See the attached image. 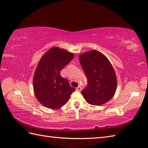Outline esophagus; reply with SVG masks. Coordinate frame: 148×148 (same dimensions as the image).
<instances>
[{"instance_id":"1","label":"esophagus","mask_w":148,"mask_h":148,"mask_svg":"<svg viewBox=\"0 0 148 148\" xmlns=\"http://www.w3.org/2000/svg\"><path fill=\"white\" fill-rule=\"evenodd\" d=\"M76 90H77V91H81V90H82V87H81L80 86H78V87L76 88Z\"/></svg>"}]
</instances>
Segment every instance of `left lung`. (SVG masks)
<instances>
[{
    "mask_svg": "<svg viewBox=\"0 0 148 148\" xmlns=\"http://www.w3.org/2000/svg\"><path fill=\"white\" fill-rule=\"evenodd\" d=\"M81 66L87 78V85L82 91L85 99L92 105L103 104L115 93L117 80L112 65L104 55L96 50L81 54Z\"/></svg>",
    "mask_w": 148,
    "mask_h": 148,
    "instance_id": "obj_1",
    "label": "left lung"
}]
</instances>
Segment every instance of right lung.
Instances as JSON below:
<instances>
[{"instance_id":"add662e5","label":"right lung","mask_w":148,"mask_h":148,"mask_svg":"<svg viewBox=\"0 0 148 148\" xmlns=\"http://www.w3.org/2000/svg\"><path fill=\"white\" fill-rule=\"evenodd\" d=\"M74 55L59 47L51 49L41 58L34 77V89L38 101L43 106L57 109L68 101L75 90L61 71L73 60Z\"/></svg>"}]
</instances>
